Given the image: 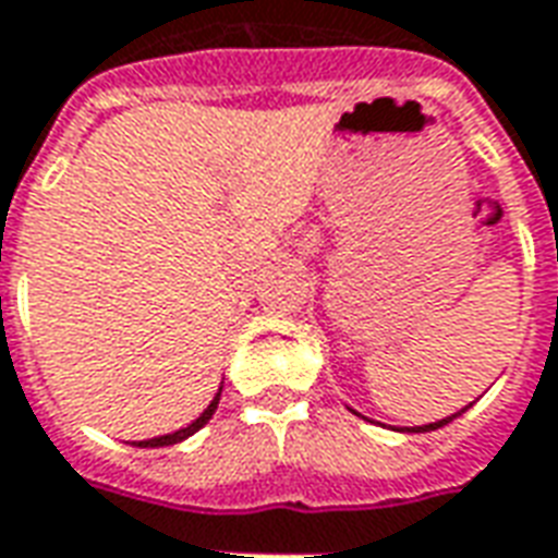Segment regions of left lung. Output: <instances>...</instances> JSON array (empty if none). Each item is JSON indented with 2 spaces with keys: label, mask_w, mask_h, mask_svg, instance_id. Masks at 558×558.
<instances>
[{
  "label": "left lung",
  "mask_w": 558,
  "mask_h": 558,
  "mask_svg": "<svg viewBox=\"0 0 558 558\" xmlns=\"http://www.w3.org/2000/svg\"><path fill=\"white\" fill-rule=\"evenodd\" d=\"M469 408H471V404H465L462 411H456V414L444 416V420H435V423H426V426H401V428H396V432H435V428H441V426H447V423H453L456 416H462L465 411H469ZM350 411H353V408H350ZM353 414H356V411H353Z\"/></svg>",
  "instance_id": "left-lung-1"
}]
</instances>
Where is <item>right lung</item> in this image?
<instances>
[{
    "label": "right lung",
    "instance_id": "right-lung-1",
    "mask_svg": "<svg viewBox=\"0 0 558 558\" xmlns=\"http://www.w3.org/2000/svg\"><path fill=\"white\" fill-rule=\"evenodd\" d=\"M220 389H223V387H220ZM220 389H217V396L211 399V404H208V408H205V411H202V414H198L196 420L190 423V426L178 428V432H169V435H159V438H147V441H132V447H171V444L186 441L190 435H196L198 428L205 426V423H208V420L214 416L217 404H220Z\"/></svg>",
    "mask_w": 558,
    "mask_h": 558
}]
</instances>
